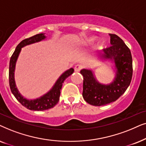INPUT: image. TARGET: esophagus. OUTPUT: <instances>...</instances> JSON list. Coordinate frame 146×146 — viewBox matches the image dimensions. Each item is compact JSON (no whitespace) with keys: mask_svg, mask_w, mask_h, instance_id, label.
<instances>
[{"mask_svg":"<svg viewBox=\"0 0 146 146\" xmlns=\"http://www.w3.org/2000/svg\"><path fill=\"white\" fill-rule=\"evenodd\" d=\"M81 69H82V66H81V65H75V71L79 72L81 70Z\"/></svg>","mask_w":146,"mask_h":146,"instance_id":"1","label":"esophagus"}]
</instances>
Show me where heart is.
<instances>
[{
    "label": "heart",
    "instance_id": "heart-1",
    "mask_svg": "<svg viewBox=\"0 0 146 146\" xmlns=\"http://www.w3.org/2000/svg\"><path fill=\"white\" fill-rule=\"evenodd\" d=\"M96 38L94 37V36L87 37L83 40L82 43L81 44H82V46H84V47H88V46H91L93 42L96 41Z\"/></svg>",
    "mask_w": 146,
    "mask_h": 146
}]
</instances>
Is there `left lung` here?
<instances>
[{
	"mask_svg": "<svg viewBox=\"0 0 146 146\" xmlns=\"http://www.w3.org/2000/svg\"><path fill=\"white\" fill-rule=\"evenodd\" d=\"M110 36L111 46L103 49L99 58L114 63L115 75L112 82L106 85L100 83L91 69H83L80 71L83 76V99L92 106H102L114 102L125 93L131 81V51L117 35L110 34Z\"/></svg>",
	"mask_w": 146,
	"mask_h": 146,
	"instance_id": "obj_1",
	"label": "left lung"
}]
</instances>
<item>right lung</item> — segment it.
<instances>
[{"instance_id":"1","label":"right lung","mask_w":146,"mask_h":146,"mask_svg":"<svg viewBox=\"0 0 146 146\" xmlns=\"http://www.w3.org/2000/svg\"><path fill=\"white\" fill-rule=\"evenodd\" d=\"M44 34L45 33L37 34L36 35L31 36L30 38L22 40L17 46L15 52L13 53V55L11 57V59H10L9 85L11 92L23 106H25V108L30 110L43 111L53 108L59 100L60 93H61V87L64 81L74 72V69L73 68H70L69 69L65 71L56 81L55 83L52 87V88L47 93L44 94L43 96L39 97L38 98L35 99V100H28V99L24 98L21 94L18 89H17L16 83H15V71L17 59H18L19 54L21 53V48L25 46L29 45V44L35 43V42H40L45 39L46 36L44 35Z\"/></svg>"}]
</instances>
